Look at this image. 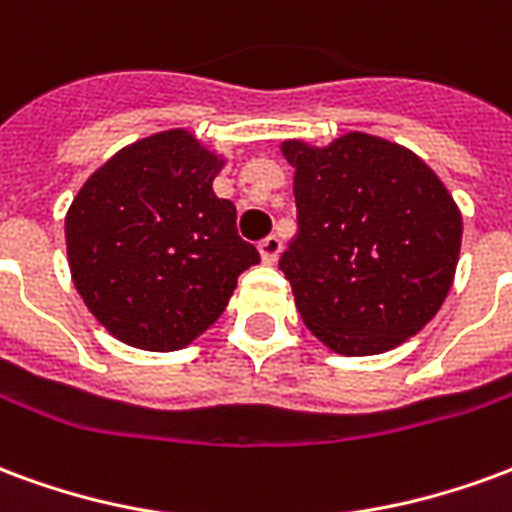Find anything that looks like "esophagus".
I'll return each mask as SVG.
<instances>
[{
	"label": "esophagus",
	"instance_id": "34e87169",
	"mask_svg": "<svg viewBox=\"0 0 512 512\" xmlns=\"http://www.w3.org/2000/svg\"><path fill=\"white\" fill-rule=\"evenodd\" d=\"M260 257H263V263H268V266H274L279 260V252H282V238L279 235H268V238H263L260 241Z\"/></svg>",
	"mask_w": 512,
	"mask_h": 512
}]
</instances>
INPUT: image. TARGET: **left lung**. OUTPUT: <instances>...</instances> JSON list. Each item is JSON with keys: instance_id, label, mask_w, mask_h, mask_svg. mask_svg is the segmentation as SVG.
<instances>
[{"instance_id": "8db88e82", "label": "left lung", "mask_w": 512, "mask_h": 512, "mask_svg": "<svg viewBox=\"0 0 512 512\" xmlns=\"http://www.w3.org/2000/svg\"><path fill=\"white\" fill-rule=\"evenodd\" d=\"M299 230L279 257L296 310L345 356L384 354L439 312L461 255V211L411 150L370 134L285 142Z\"/></svg>"}]
</instances>
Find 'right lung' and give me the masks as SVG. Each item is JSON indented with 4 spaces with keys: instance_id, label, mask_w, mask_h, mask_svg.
I'll return each instance as SVG.
<instances>
[{
    "instance_id": "right-lung-1",
    "label": "right lung",
    "mask_w": 512,
    "mask_h": 512,
    "mask_svg": "<svg viewBox=\"0 0 512 512\" xmlns=\"http://www.w3.org/2000/svg\"><path fill=\"white\" fill-rule=\"evenodd\" d=\"M222 161L189 131L123 147L65 216L73 285L117 340L178 351L227 307L260 252L211 183Z\"/></svg>"
}]
</instances>
